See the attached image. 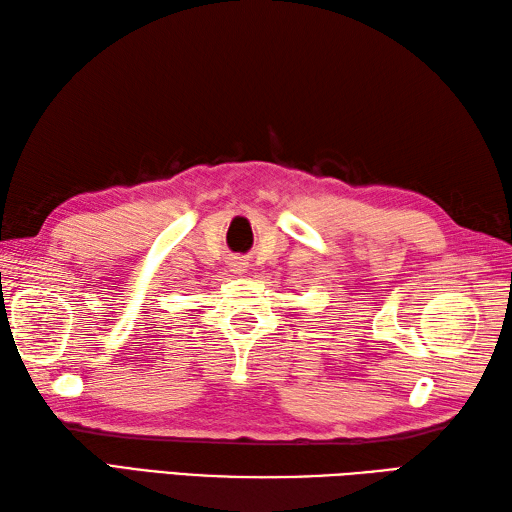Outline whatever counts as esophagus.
Wrapping results in <instances>:
<instances>
[{
    "instance_id": "obj_1",
    "label": "esophagus",
    "mask_w": 512,
    "mask_h": 512,
    "mask_svg": "<svg viewBox=\"0 0 512 512\" xmlns=\"http://www.w3.org/2000/svg\"><path fill=\"white\" fill-rule=\"evenodd\" d=\"M228 266H231V270H233V273H237V275H242V273H244V270H246V266H248V262H246V259H244V257H233V259H231V264H228Z\"/></svg>"
}]
</instances>
